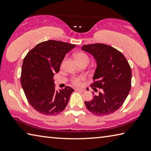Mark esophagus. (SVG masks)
I'll use <instances>...</instances> for the list:
<instances>
[{
    "label": "esophagus",
    "mask_w": 151,
    "mask_h": 151,
    "mask_svg": "<svg viewBox=\"0 0 151 151\" xmlns=\"http://www.w3.org/2000/svg\"><path fill=\"white\" fill-rule=\"evenodd\" d=\"M76 91H81V92H83L85 91V89H80V88H76L75 89Z\"/></svg>",
    "instance_id": "esophagus-1"
}]
</instances>
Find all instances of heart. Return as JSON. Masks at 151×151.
I'll return each instance as SVG.
<instances>
[{"instance_id":"b5f03b06","label":"heart","mask_w":151,"mask_h":151,"mask_svg":"<svg viewBox=\"0 0 151 151\" xmlns=\"http://www.w3.org/2000/svg\"><path fill=\"white\" fill-rule=\"evenodd\" d=\"M75 58L77 60L79 64L82 63L83 62H89V58L86 54L83 53V52H78L75 55ZM85 76H73L71 79V81L72 83L74 85H76V86H79L82 83V81H83L85 79Z\"/></svg>"}]
</instances>
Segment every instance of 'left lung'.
<instances>
[{
  "instance_id": "obj_1",
  "label": "left lung",
  "mask_w": 151,
  "mask_h": 151,
  "mask_svg": "<svg viewBox=\"0 0 151 151\" xmlns=\"http://www.w3.org/2000/svg\"><path fill=\"white\" fill-rule=\"evenodd\" d=\"M82 50L94 56L96 61L93 83L91 87L102 89L91 101H85L87 110L96 116H106L118 110L126 100L132 87V70L120 51L109 45H85Z\"/></svg>"
}]
</instances>
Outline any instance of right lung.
Returning a JSON list of instances; mask_svg holds the SVG:
<instances>
[{"instance_id":"obj_1","label":"right lung","mask_w":151,"mask_h":151,"mask_svg":"<svg viewBox=\"0 0 151 151\" xmlns=\"http://www.w3.org/2000/svg\"><path fill=\"white\" fill-rule=\"evenodd\" d=\"M76 46L49 40L37 45L25 56L20 77L22 86L31 106L42 114L55 116L62 112L74 91L68 86L56 90L53 79L65 55Z\"/></svg>"}]
</instances>
